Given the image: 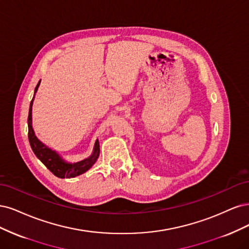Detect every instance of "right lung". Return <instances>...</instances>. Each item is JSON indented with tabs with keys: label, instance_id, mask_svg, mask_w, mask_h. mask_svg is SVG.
I'll return each instance as SVG.
<instances>
[{
	"label": "right lung",
	"instance_id": "add662e5",
	"mask_svg": "<svg viewBox=\"0 0 249 249\" xmlns=\"http://www.w3.org/2000/svg\"><path fill=\"white\" fill-rule=\"evenodd\" d=\"M40 86V81L37 84L33 99H32L30 103V109H29V117H28V127H29V142L32 150H33L34 154L37 156V158L41 161L49 170L58 178L64 179V178H74L77 176L86 173L89 171L93 166V164L96 162V160L99 157L100 149H99V141L96 140L95 145L93 148L92 154L87 157L81 161L77 162H69L67 160L64 159L57 151L51 149L47 147L45 143H43L41 141L37 139L35 135L33 126H32V107H33L35 95L37 93L38 88Z\"/></svg>",
	"mask_w": 249,
	"mask_h": 249
}]
</instances>
